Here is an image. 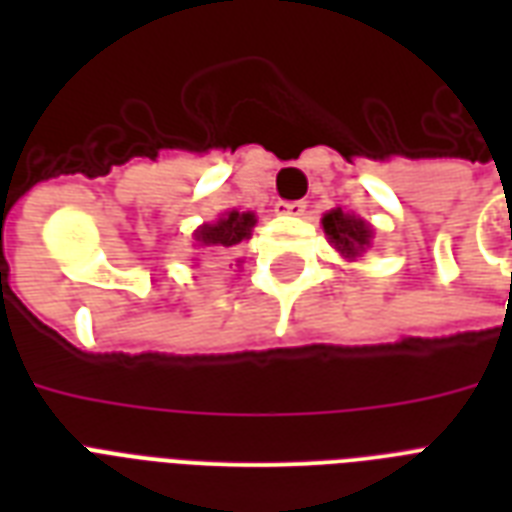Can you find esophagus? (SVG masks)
Listing matches in <instances>:
<instances>
[{"label": "esophagus", "mask_w": 512, "mask_h": 512, "mask_svg": "<svg viewBox=\"0 0 512 512\" xmlns=\"http://www.w3.org/2000/svg\"><path fill=\"white\" fill-rule=\"evenodd\" d=\"M305 209H308V204H305V201H279V204H276V212H279V215L300 217V215H305Z\"/></svg>", "instance_id": "34e87169"}]
</instances>
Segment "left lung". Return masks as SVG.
Instances as JSON below:
<instances>
[{"label":"left lung","instance_id":"8db88e82","mask_svg":"<svg viewBox=\"0 0 512 512\" xmlns=\"http://www.w3.org/2000/svg\"><path fill=\"white\" fill-rule=\"evenodd\" d=\"M321 225H324V233L329 236V241L345 257L361 255L369 247V239H372V228L361 217L345 215L342 209H332L329 215H324Z\"/></svg>","mask_w":512,"mask_h":512}]
</instances>
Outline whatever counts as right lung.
Masks as SVG:
<instances>
[{
	"mask_svg": "<svg viewBox=\"0 0 512 512\" xmlns=\"http://www.w3.org/2000/svg\"><path fill=\"white\" fill-rule=\"evenodd\" d=\"M252 225H255V215H249V212H244V215L228 212L215 225H201L199 231H196V241H201L204 247H233L241 239H249Z\"/></svg>",
	"mask_w": 512,
	"mask_h": 512,
	"instance_id": "right-lung-1",
	"label": "right lung"
}]
</instances>
